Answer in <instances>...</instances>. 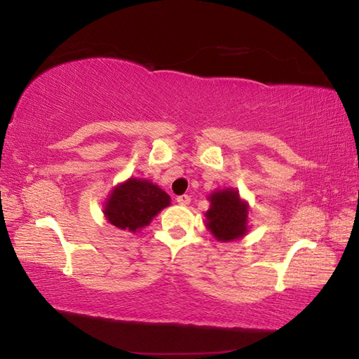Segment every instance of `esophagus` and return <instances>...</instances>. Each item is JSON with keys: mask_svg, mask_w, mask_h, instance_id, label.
<instances>
[{"mask_svg": "<svg viewBox=\"0 0 359 359\" xmlns=\"http://www.w3.org/2000/svg\"><path fill=\"white\" fill-rule=\"evenodd\" d=\"M190 201H191V198L189 195H181L177 198V202L181 203V205H187V203H190Z\"/></svg>", "mask_w": 359, "mask_h": 359, "instance_id": "esophagus-1", "label": "esophagus"}]
</instances>
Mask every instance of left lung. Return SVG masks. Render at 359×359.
Masks as SVG:
<instances>
[{
    "label": "left lung",
    "instance_id": "left-lung-1",
    "mask_svg": "<svg viewBox=\"0 0 359 359\" xmlns=\"http://www.w3.org/2000/svg\"><path fill=\"white\" fill-rule=\"evenodd\" d=\"M207 228L220 241H231L246 234L248 207L236 190H220L210 196Z\"/></svg>",
    "mask_w": 359,
    "mask_h": 359
}]
</instances>
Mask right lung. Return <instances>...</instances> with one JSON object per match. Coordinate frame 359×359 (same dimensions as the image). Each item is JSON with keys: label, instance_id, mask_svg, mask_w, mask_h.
Segmentation results:
<instances>
[{"label": "right lung", "instance_id": "1", "mask_svg": "<svg viewBox=\"0 0 359 359\" xmlns=\"http://www.w3.org/2000/svg\"><path fill=\"white\" fill-rule=\"evenodd\" d=\"M169 203L168 193L156 184L131 178L113 190L104 212L116 228L134 232L147 226Z\"/></svg>", "mask_w": 359, "mask_h": 359}]
</instances>
